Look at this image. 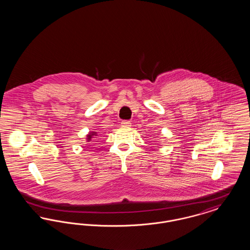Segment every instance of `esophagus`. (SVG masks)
I'll use <instances>...</instances> for the list:
<instances>
[{
	"instance_id": "esophagus-1",
	"label": "esophagus",
	"mask_w": 250,
	"mask_h": 250,
	"mask_svg": "<svg viewBox=\"0 0 250 250\" xmlns=\"http://www.w3.org/2000/svg\"><path fill=\"white\" fill-rule=\"evenodd\" d=\"M121 125L124 126V127H129L131 125V123L129 121H123L121 123Z\"/></svg>"
}]
</instances>
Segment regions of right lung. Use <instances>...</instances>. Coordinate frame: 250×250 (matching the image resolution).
Masks as SVG:
<instances>
[{
    "label": "right lung",
    "mask_w": 250,
    "mask_h": 250,
    "mask_svg": "<svg viewBox=\"0 0 250 250\" xmlns=\"http://www.w3.org/2000/svg\"><path fill=\"white\" fill-rule=\"evenodd\" d=\"M95 136H97V133H96L95 131L89 132V133L86 135V142H87V143H90V142L92 141V139H93Z\"/></svg>",
    "instance_id": "1"
}]
</instances>
